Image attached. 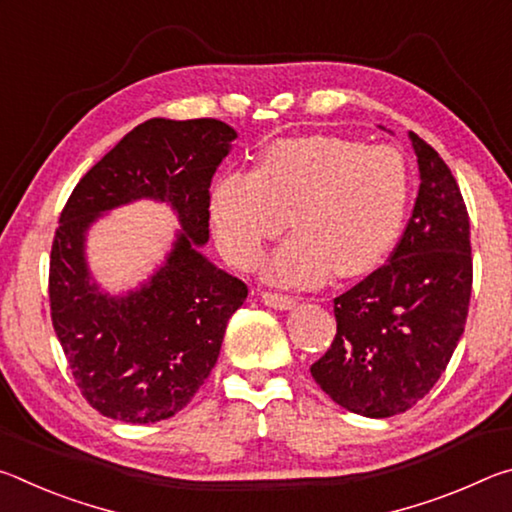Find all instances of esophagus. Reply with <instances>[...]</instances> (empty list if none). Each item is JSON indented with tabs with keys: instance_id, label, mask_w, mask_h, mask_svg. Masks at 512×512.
<instances>
[{
	"instance_id": "1",
	"label": "esophagus",
	"mask_w": 512,
	"mask_h": 512,
	"mask_svg": "<svg viewBox=\"0 0 512 512\" xmlns=\"http://www.w3.org/2000/svg\"><path fill=\"white\" fill-rule=\"evenodd\" d=\"M262 302H264V305L273 307V309H280V311H287V309L296 307V298L282 296V293H271V291L262 293Z\"/></svg>"
}]
</instances>
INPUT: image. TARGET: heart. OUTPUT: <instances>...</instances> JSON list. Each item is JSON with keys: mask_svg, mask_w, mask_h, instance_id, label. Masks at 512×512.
Wrapping results in <instances>:
<instances>
[{"mask_svg": "<svg viewBox=\"0 0 512 512\" xmlns=\"http://www.w3.org/2000/svg\"><path fill=\"white\" fill-rule=\"evenodd\" d=\"M411 192L409 164L393 146L314 135L271 144L255 173L221 176L210 216L239 268H255L291 216L296 235L264 264V280L314 287L336 268L359 277L384 264L409 219Z\"/></svg>", "mask_w": 512, "mask_h": 512, "instance_id": "obj_1", "label": "heart"}]
</instances>
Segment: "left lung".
<instances>
[{
	"instance_id": "1",
	"label": "left lung",
	"mask_w": 512,
	"mask_h": 512,
	"mask_svg": "<svg viewBox=\"0 0 512 512\" xmlns=\"http://www.w3.org/2000/svg\"><path fill=\"white\" fill-rule=\"evenodd\" d=\"M409 140L420 171L409 225L388 264L334 300V343L311 366L336 404L366 418L404 413L431 391L470 307V216L461 189L427 142L415 133Z\"/></svg>"
}]
</instances>
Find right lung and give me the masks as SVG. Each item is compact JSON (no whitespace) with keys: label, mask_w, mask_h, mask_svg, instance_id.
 Segmentation results:
<instances>
[{"label":"right lung","mask_w":512,"mask_h":512,"mask_svg":"<svg viewBox=\"0 0 512 512\" xmlns=\"http://www.w3.org/2000/svg\"><path fill=\"white\" fill-rule=\"evenodd\" d=\"M237 131L219 119H149L119 140L74 187L51 246V320L85 400L106 418L149 424L192 402L219 359L248 287L203 255L210 185ZM135 200L172 207L181 230L161 266L135 290L93 280L87 235Z\"/></svg>","instance_id":"add662e5"}]
</instances>
